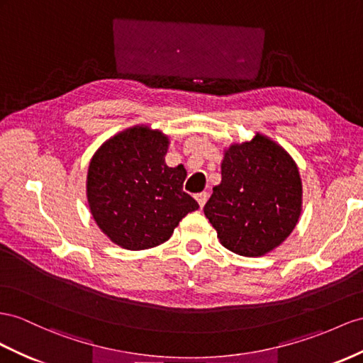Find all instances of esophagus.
<instances>
[{
	"label": "esophagus",
	"mask_w": 363,
	"mask_h": 363,
	"mask_svg": "<svg viewBox=\"0 0 363 363\" xmlns=\"http://www.w3.org/2000/svg\"><path fill=\"white\" fill-rule=\"evenodd\" d=\"M207 199H208V193H207V191H202V193H198V194H196V201H198L201 208H202L203 206H206Z\"/></svg>",
	"instance_id": "1"
}]
</instances>
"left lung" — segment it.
Returning a JSON list of instances; mask_svg holds the SVG:
<instances>
[{
    "instance_id": "8db88e82",
    "label": "left lung",
    "mask_w": 363,
    "mask_h": 363,
    "mask_svg": "<svg viewBox=\"0 0 363 363\" xmlns=\"http://www.w3.org/2000/svg\"><path fill=\"white\" fill-rule=\"evenodd\" d=\"M222 181L203 213L220 244L240 256H264L294 230L302 210V181L293 157L264 135L230 145Z\"/></svg>"
}]
</instances>
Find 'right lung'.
I'll return each instance as SVG.
<instances>
[{
  "mask_svg": "<svg viewBox=\"0 0 363 363\" xmlns=\"http://www.w3.org/2000/svg\"><path fill=\"white\" fill-rule=\"evenodd\" d=\"M169 138L133 127L110 138L91 157L89 207L102 233L127 250H145L169 240L174 227L199 206L182 190L184 165L169 167Z\"/></svg>",
  "mask_w": 363,
  "mask_h": 363,
  "instance_id": "add662e5",
  "label": "right lung"
}]
</instances>
